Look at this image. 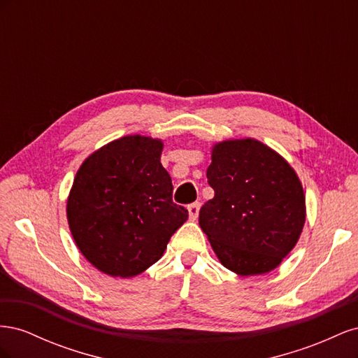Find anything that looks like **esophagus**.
<instances>
[{"mask_svg": "<svg viewBox=\"0 0 358 358\" xmlns=\"http://www.w3.org/2000/svg\"><path fill=\"white\" fill-rule=\"evenodd\" d=\"M199 210H200V203H192L188 206V215L191 221H196L199 216Z\"/></svg>", "mask_w": 358, "mask_h": 358, "instance_id": "34e87169", "label": "esophagus"}]
</instances>
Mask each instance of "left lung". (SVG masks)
Segmentation results:
<instances>
[{
  "mask_svg": "<svg viewBox=\"0 0 358 358\" xmlns=\"http://www.w3.org/2000/svg\"><path fill=\"white\" fill-rule=\"evenodd\" d=\"M215 196L199 224L220 263L239 276L275 270L300 239L306 197L297 173L257 138H230L210 150Z\"/></svg>",
  "mask_w": 358,
  "mask_h": 358,
  "instance_id": "8db88e82",
  "label": "left lung"
}]
</instances>
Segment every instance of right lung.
I'll list each match as a JSON object with an SVG mask.
<instances>
[{
    "label": "right lung",
    "mask_w": 358,
    "mask_h": 358,
    "mask_svg": "<svg viewBox=\"0 0 358 358\" xmlns=\"http://www.w3.org/2000/svg\"><path fill=\"white\" fill-rule=\"evenodd\" d=\"M162 148L161 138L124 136L94 150L76 173L67 199L70 231L82 255L106 275L143 273L188 220V210L171 200Z\"/></svg>",
    "instance_id": "right-lung-1"
}]
</instances>
